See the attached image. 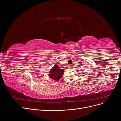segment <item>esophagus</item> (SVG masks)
Wrapping results in <instances>:
<instances>
[{
  "instance_id": "esophagus-1",
  "label": "esophagus",
  "mask_w": 121,
  "mask_h": 121,
  "mask_svg": "<svg viewBox=\"0 0 121 121\" xmlns=\"http://www.w3.org/2000/svg\"><path fill=\"white\" fill-rule=\"evenodd\" d=\"M70 68H72L73 67V66H72V65H70Z\"/></svg>"
}]
</instances>
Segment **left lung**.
<instances>
[{"label":"left lung","mask_w":121,"mask_h":121,"mask_svg":"<svg viewBox=\"0 0 121 121\" xmlns=\"http://www.w3.org/2000/svg\"><path fill=\"white\" fill-rule=\"evenodd\" d=\"M82 69H81V71H82ZM83 71V70H82Z\"/></svg>","instance_id":"obj_1"}]
</instances>
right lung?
Masks as SVG:
<instances>
[{"mask_svg":"<svg viewBox=\"0 0 121 121\" xmlns=\"http://www.w3.org/2000/svg\"><path fill=\"white\" fill-rule=\"evenodd\" d=\"M64 72V71L63 69H60L58 66L55 64L50 69L49 73V76L52 80L58 81L62 77Z\"/></svg>","mask_w":121,"mask_h":121,"instance_id":"obj_1","label":"right lung"}]
</instances>
